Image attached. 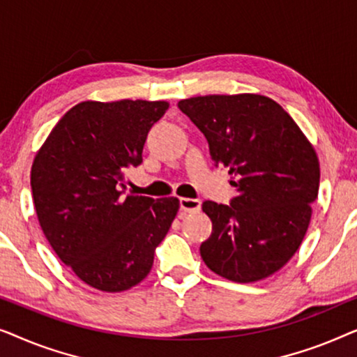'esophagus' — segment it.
Wrapping results in <instances>:
<instances>
[{
    "mask_svg": "<svg viewBox=\"0 0 357 357\" xmlns=\"http://www.w3.org/2000/svg\"><path fill=\"white\" fill-rule=\"evenodd\" d=\"M202 208V202L195 198H180V209L183 213H197Z\"/></svg>",
    "mask_w": 357,
    "mask_h": 357,
    "instance_id": "1",
    "label": "esophagus"
}]
</instances>
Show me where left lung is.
<instances>
[{"instance_id":"8db88e82","label":"left lung","mask_w":357,"mask_h":357,"mask_svg":"<svg viewBox=\"0 0 357 357\" xmlns=\"http://www.w3.org/2000/svg\"><path fill=\"white\" fill-rule=\"evenodd\" d=\"M227 167L237 195L204 202L213 232L199 247L209 270L253 282L281 270L304 241L320 183L319 159L289 114L257 94L203 96L178 102Z\"/></svg>"}]
</instances>
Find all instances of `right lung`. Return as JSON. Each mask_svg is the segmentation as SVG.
I'll return each mask as SVG.
<instances>
[{
	"instance_id": "1",
	"label": "right lung",
	"mask_w": 357,
	"mask_h": 357,
	"mask_svg": "<svg viewBox=\"0 0 357 357\" xmlns=\"http://www.w3.org/2000/svg\"><path fill=\"white\" fill-rule=\"evenodd\" d=\"M167 102H81L58 121L32 164L38 222L58 258L86 284L120 292L153 268L154 248L178 211L177 198L125 195L126 169Z\"/></svg>"
}]
</instances>
